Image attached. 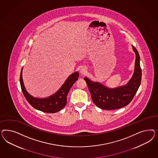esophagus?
<instances>
[{
    "instance_id": "1",
    "label": "esophagus",
    "mask_w": 158,
    "mask_h": 158,
    "mask_svg": "<svg viewBox=\"0 0 158 158\" xmlns=\"http://www.w3.org/2000/svg\"><path fill=\"white\" fill-rule=\"evenodd\" d=\"M80 72L81 73L82 75L86 74V72H87V69H86V67H82L81 69H80Z\"/></svg>"
}]
</instances>
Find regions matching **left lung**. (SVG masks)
I'll list each match as a JSON object with an SVG mask.
<instances>
[{
    "label": "left lung",
    "instance_id": "1",
    "mask_svg": "<svg viewBox=\"0 0 158 158\" xmlns=\"http://www.w3.org/2000/svg\"><path fill=\"white\" fill-rule=\"evenodd\" d=\"M135 53V68L133 75L128 83L115 89H109L99 83L93 82L85 77L91 97L96 106L102 110H114L128 105L139 89L141 81V69L139 56L137 49L133 46Z\"/></svg>",
    "mask_w": 158,
    "mask_h": 158
}]
</instances>
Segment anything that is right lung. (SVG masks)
<instances>
[{"label": "right lung", "mask_w": 158, "mask_h": 158, "mask_svg": "<svg viewBox=\"0 0 158 158\" xmlns=\"http://www.w3.org/2000/svg\"><path fill=\"white\" fill-rule=\"evenodd\" d=\"M79 74L75 72L68 77L61 87L55 94L46 98H37L29 95L25 90L22 77V71L20 73V85L24 97L34 108L46 113H56L62 110L67 104V94L72 85L78 79Z\"/></svg>", "instance_id": "add662e5"}]
</instances>
